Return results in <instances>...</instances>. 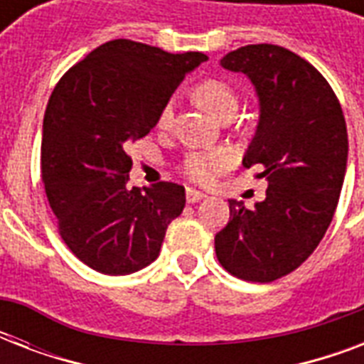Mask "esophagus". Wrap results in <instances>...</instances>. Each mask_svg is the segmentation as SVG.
<instances>
[{"label":"esophagus","instance_id":"obj_1","mask_svg":"<svg viewBox=\"0 0 364 364\" xmlns=\"http://www.w3.org/2000/svg\"><path fill=\"white\" fill-rule=\"evenodd\" d=\"M202 198H205L204 193H200V191H194V188H187V202L188 204H196Z\"/></svg>","mask_w":364,"mask_h":364}]
</instances>
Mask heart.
<instances>
[{
	"label": "heart",
	"mask_w": 364,
	"mask_h": 364,
	"mask_svg": "<svg viewBox=\"0 0 364 364\" xmlns=\"http://www.w3.org/2000/svg\"><path fill=\"white\" fill-rule=\"evenodd\" d=\"M194 98L210 111L211 115L223 117L234 115L238 109V94L230 82L210 77L200 81L193 90ZM171 102H166L159 111V126H168L171 121ZM230 164V154L223 149L215 151H194L188 153L183 160V173L194 183H211L223 170H227Z\"/></svg>",
	"instance_id": "b5f03b06"
}]
</instances>
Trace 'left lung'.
Returning <instances> with one entry per match:
<instances>
[{"label":"left lung","mask_w":364,"mask_h":364,"mask_svg":"<svg viewBox=\"0 0 364 364\" xmlns=\"http://www.w3.org/2000/svg\"><path fill=\"white\" fill-rule=\"evenodd\" d=\"M221 65L255 85L260 115L243 166H262L268 188L253 208L228 200L215 253L232 276L270 283L296 270L333 221L348 164L346 119L327 79L287 48L247 45Z\"/></svg>","instance_id":"1"}]
</instances>
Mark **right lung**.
I'll return each instance as SVG.
<instances>
[{"mask_svg":"<svg viewBox=\"0 0 364 364\" xmlns=\"http://www.w3.org/2000/svg\"><path fill=\"white\" fill-rule=\"evenodd\" d=\"M202 53L171 54L130 39L94 48L65 71L43 119L41 177L58 232L92 270L126 276L160 253L166 228L185 208V187H130L128 147L159 122Z\"/></svg>","mask_w":364,"mask_h":364,"instance_id":"1","label":"right lung"}]
</instances>
